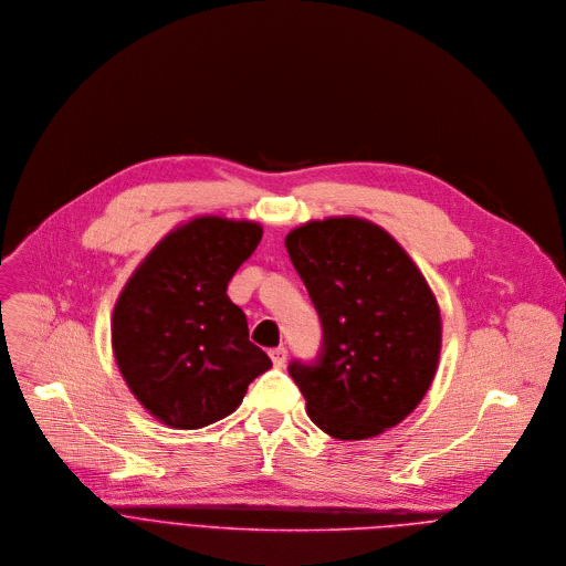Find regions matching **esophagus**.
<instances>
[{
	"label": "esophagus",
	"mask_w": 566,
	"mask_h": 566,
	"mask_svg": "<svg viewBox=\"0 0 566 566\" xmlns=\"http://www.w3.org/2000/svg\"><path fill=\"white\" fill-rule=\"evenodd\" d=\"M270 359H272L274 368H283V366H285V361H287V350H285L283 346L272 348V350H270Z\"/></svg>",
	"instance_id": "34e87169"
}]
</instances>
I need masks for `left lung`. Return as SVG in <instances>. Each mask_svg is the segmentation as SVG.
I'll return each mask as SVG.
<instances>
[{"label":"left lung","mask_w":566,"mask_h":566,"mask_svg":"<svg viewBox=\"0 0 566 566\" xmlns=\"http://www.w3.org/2000/svg\"><path fill=\"white\" fill-rule=\"evenodd\" d=\"M314 310L321 348L290 377L310 419L336 439H368L406 419L439 361L437 301L401 245L361 218L312 220L285 239Z\"/></svg>","instance_id":"obj_1"}]
</instances>
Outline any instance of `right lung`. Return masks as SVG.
I'll use <instances>...</instances> for the list:
<instances>
[{"mask_svg": "<svg viewBox=\"0 0 566 566\" xmlns=\"http://www.w3.org/2000/svg\"><path fill=\"white\" fill-rule=\"evenodd\" d=\"M261 237L256 222L196 218L156 245L113 310L118 368L138 401L171 428L228 417L272 368L228 296Z\"/></svg>", "mask_w": 566, "mask_h": 566, "instance_id": "obj_1", "label": "right lung"}]
</instances>
